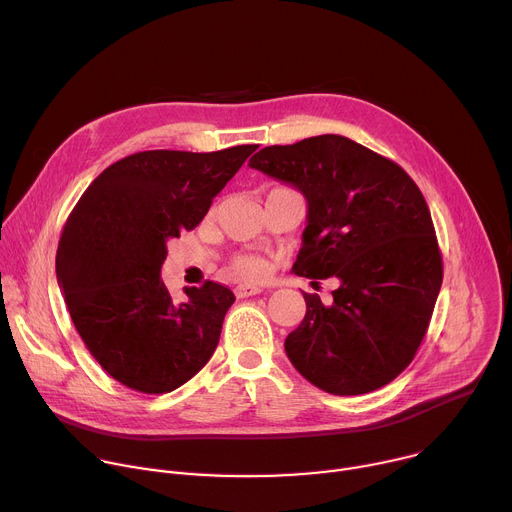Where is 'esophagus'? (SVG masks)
<instances>
[{"label": "esophagus", "instance_id": "1", "mask_svg": "<svg viewBox=\"0 0 512 512\" xmlns=\"http://www.w3.org/2000/svg\"><path fill=\"white\" fill-rule=\"evenodd\" d=\"M261 287H257V285H247V283H241V285H237L235 287V296L237 298H251V296H257V294H261Z\"/></svg>", "mask_w": 512, "mask_h": 512}]
</instances>
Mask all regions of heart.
<instances>
[{"label": "heart", "mask_w": 512, "mask_h": 512, "mask_svg": "<svg viewBox=\"0 0 512 512\" xmlns=\"http://www.w3.org/2000/svg\"><path fill=\"white\" fill-rule=\"evenodd\" d=\"M233 267L245 279H261L267 271L265 263L259 257H253V255H243L239 259H235Z\"/></svg>", "instance_id": "b5f03b06"}]
</instances>
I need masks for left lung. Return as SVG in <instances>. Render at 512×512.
Wrapping results in <instances>:
<instances>
[{"label":"left lung","instance_id":"obj_1","mask_svg":"<svg viewBox=\"0 0 512 512\" xmlns=\"http://www.w3.org/2000/svg\"><path fill=\"white\" fill-rule=\"evenodd\" d=\"M249 166L308 202L294 273L340 283L330 306L304 294L306 316L285 338L287 358L332 395L391 383L413 360L444 277L421 190L395 162L334 133L269 145Z\"/></svg>","mask_w":512,"mask_h":512}]
</instances>
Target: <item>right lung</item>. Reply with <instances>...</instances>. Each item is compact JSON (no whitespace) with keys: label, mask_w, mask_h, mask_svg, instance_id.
Listing matches in <instances>:
<instances>
[{"label":"right lung","mask_w":512,"mask_h":512,"mask_svg":"<svg viewBox=\"0 0 512 512\" xmlns=\"http://www.w3.org/2000/svg\"><path fill=\"white\" fill-rule=\"evenodd\" d=\"M255 150L139 152L103 170L72 208L56 251L58 287L89 352L121 385L170 393L210 360L235 294L204 281L176 302L160 271L168 241L202 221Z\"/></svg>","instance_id":"obj_1"}]
</instances>
